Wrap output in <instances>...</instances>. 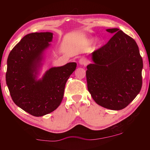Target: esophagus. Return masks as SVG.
Here are the masks:
<instances>
[{
  "label": "esophagus",
  "mask_w": 150,
  "mask_h": 150,
  "mask_svg": "<svg viewBox=\"0 0 150 150\" xmlns=\"http://www.w3.org/2000/svg\"><path fill=\"white\" fill-rule=\"evenodd\" d=\"M79 63L81 65H87L88 61L85 59V58H81V59L79 60Z\"/></svg>",
  "instance_id": "obj_1"
}]
</instances>
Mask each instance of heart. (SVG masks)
Masks as SVG:
<instances>
[{"instance_id": "b5f03b06", "label": "heart", "mask_w": 150, "mask_h": 150, "mask_svg": "<svg viewBox=\"0 0 150 150\" xmlns=\"http://www.w3.org/2000/svg\"><path fill=\"white\" fill-rule=\"evenodd\" d=\"M93 40H94L93 38H91V39L89 40V42H93ZM96 43H97L98 45H100L101 44H102V41H101V40H98L97 41H96Z\"/></svg>"}]
</instances>
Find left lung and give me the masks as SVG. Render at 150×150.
Returning <instances> with one entry per match:
<instances>
[{
    "label": "left lung",
    "instance_id": "left-lung-1",
    "mask_svg": "<svg viewBox=\"0 0 150 150\" xmlns=\"http://www.w3.org/2000/svg\"><path fill=\"white\" fill-rule=\"evenodd\" d=\"M106 30L114 35L91 54L93 63L87 66L86 71L87 87L96 104L119 110L141 90L143 61L133 38L118 28Z\"/></svg>",
    "mask_w": 150,
    "mask_h": 150
}]
</instances>
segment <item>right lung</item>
Listing matches in <instances>:
<instances>
[{
    "label": "right lung",
    "instance_id": "1",
    "mask_svg": "<svg viewBox=\"0 0 150 150\" xmlns=\"http://www.w3.org/2000/svg\"><path fill=\"white\" fill-rule=\"evenodd\" d=\"M53 33L27 34L15 45L7 59L6 81L12 100L34 116L55 110L62 103L66 82L77 67L75 62L52 67L38 79L50 46Z\"/></svg>",
    "mask_w": 150,
    "mask_h": 150
}]
</instances>
